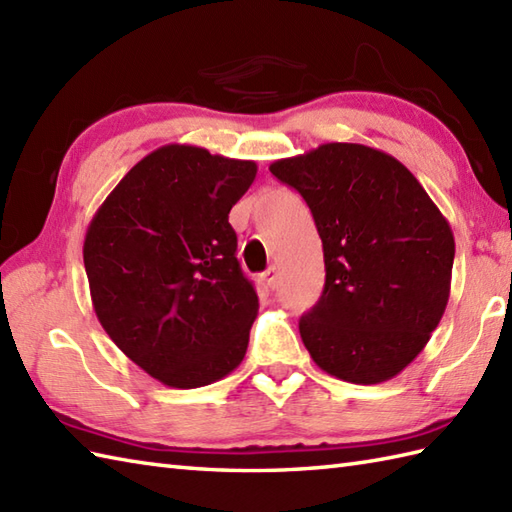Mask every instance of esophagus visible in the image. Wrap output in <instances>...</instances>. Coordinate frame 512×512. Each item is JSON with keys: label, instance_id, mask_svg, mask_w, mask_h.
<instances>
[{"label": "esophagus", "instance_id": "1", "mask_svg": "<svg viewBox=\"0 0 512 512\" xmlns=\"http://www.w3.org/2000/svg\"><path fill=\"white\" fill-rule=\"evenodd\" d=\"M262 281H264L266 288L273 290V288L277 286V270H275L273 266H270L268 270H264V273H262Z\"/></svg>", "mask_w": 512, "mask_h": 512}]
</instances>
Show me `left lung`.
Wrapping results in <instances>:
<instances>
[{"label":"left lung","mask_w":512,"mask_h":512,"mask_svg":"<svg viewBox=\"0 0 512 512\" xmlns=\"http://www.w3.org/2000/svg\"><path fill=\"white\" fill-rule=\"evenodd\" d=\"M270 173L308 202L323 242V295L299 321L312 361L354 385L398 376L449 303L447 217L400 160L367 145L325 143Z\"/></svg>","instance_id":"8db88e82"}]
</instances>
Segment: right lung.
Returning <instances> with one entry per match:
<instances>
[{
	"label": "right lung",
	"mask_w": 512,
	"mask_h": 512,
	"mask_svg": "<svg viewBox=\"0 0 512 512\" xmlns=\"http://www.w3.org/2000/svg\"><path fill=\"white\" fill-rule=\"evenodd\" d=\"M253 160L165 145L125 173L83 242L103 330L162 385L195 389L244 361L259 301L235 257L228 213Z\"/></svg>",
	"instance_id": "1"
}]
</instances>
